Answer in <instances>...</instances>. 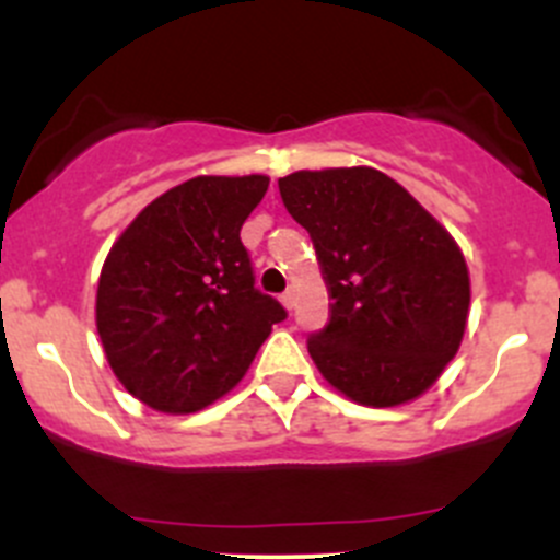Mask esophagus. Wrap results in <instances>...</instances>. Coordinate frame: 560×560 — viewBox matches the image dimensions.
<instances>
[{
    "label": "esophagus",
    "mask_w": 560,
    "mask_h": 560,
    "mask_svg": "<svg viewBox=\"0 0 560 560\" xmlns=\"http://www.w3.org/2000/svg\"><path fill=\"white\" fill-rule=\"evenodd\" d=\"M295 301H298V292L290 287V290L281 295V303H284V308H290V312H292V308H295Z\"/></svg>",
    "instance_id": "esophagus-1"
}]
</instances>
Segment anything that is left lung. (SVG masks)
<instances>
[{
	"instance_id": "obj_1",
	"label": "left lung",
	"mask_w": 560,
	"mask_h": 560,
	"mask_svg": "<svg viewBox=\"0 0 560 560\" xmlns=\"http://www.w3.org/2000/svg\"><path fill=\"white\" fill-rule=\"evenodd\" d=\"M279 191L332 298L327 325L308 336L319 374L363 406L425 393L455 358L471 301L453 235L374 167L298 171Z\"/></svg>"
}]
</instances>
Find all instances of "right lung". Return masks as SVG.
I'll return each instance as SVG.
<instances>
[{
	"label": "right lung",
	"instance_id": "obj_1",
	"mask_svg": "<svg viewBox=\"0 0 560 560\" xmlns=\"http://www.w3.org/2000/svg\"><path fill=\"white\" fill-rule=\"evenodd\" d=\"M268 175H197L143 208L107 254L97 332L124 387L167 415L206 409L248 371L276 322L241 228Z\"/></svg>",
	"mask_w": 560,
	"mask_h": 560
}]
</instances>
